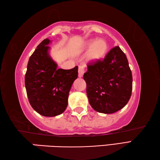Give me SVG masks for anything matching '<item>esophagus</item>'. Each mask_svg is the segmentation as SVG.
I'll return each mask as SVG.
<instances>
[{"instance_id": "obj_1", "label": "esophagus", "mask_w": 160, "mask_h": 160, "mask_svg": "<svg viewBox=\"0 0 160 160\" xmlns=\"http://www.w3.org/2000/svg\"><path fill=\"white\" fill-rule=\"evenodd\" d=\"M85 72V67L83 65L78 66V77H82Z\"/></svg>"}]
</instances>
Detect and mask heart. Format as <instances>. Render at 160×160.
<instances>
[{
    "mask_svg": "<svg viewBox=\"0 0 160 160\" xmlns=\"http://www.w3.org/2000/svg\"><path fill=\"white\" fill-rule=\"evenodd\" d=\"M88 48H92V55L95 58H101L105 55L108 49V44L102 39L91 40L86 44Z\"/></svg>",
    "mask_w": 160,
    "mask_h": 160,
    "instance_id": "b5f03b06",
    "label": "heart"
}]
</instances>
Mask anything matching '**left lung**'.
<instances>
[{"mask_svg": "<svg viewBox=\"0 0 160 160\" xmlns=\"http://www.w3.org/2000/svg\"><path fill=\"white\" fill-rule=\"evenodd\" d=\"M87 67L83 79L93 110L112 114L124 108L131 96L133 78L127 56L121 48L114 47L103 60L89 62Z\"/></svg>", "mask_w": 160, "mask_h": 160, "instance_id": "8db88e82", "label": "left lung"}]
</instances>
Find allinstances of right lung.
Instances as JSON below:
<instances>
[{"label":"right lung","instance_id":"1","mask_svg":"<svg viewBox=\"0 0 160 160\" xmlns=\"http://www.w3.org/2000/svg\"><path fill=\"white\" fill-rule=\"evenodd\" d=\"M50 43L46 38L29 58L25 74V87L30 105L44 117H55L64 112L78 67L71 69H58L49 55Z\"/></svg>","mask_w":160,"mask_h":160}]
</instances>
